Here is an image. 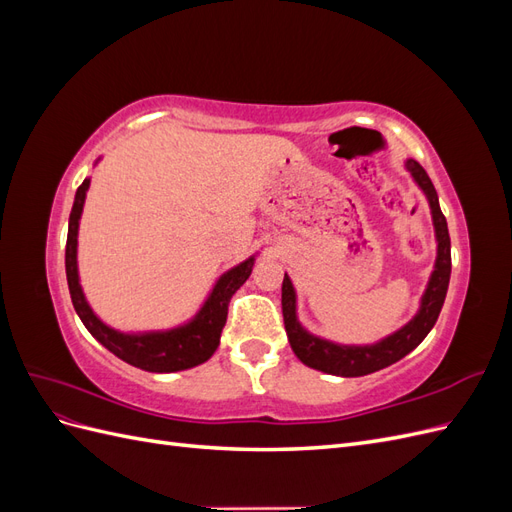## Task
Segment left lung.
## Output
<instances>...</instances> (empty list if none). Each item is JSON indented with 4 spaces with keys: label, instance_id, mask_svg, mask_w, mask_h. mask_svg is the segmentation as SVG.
Segmentation results:
<instances>
[{
    "label": "left lung",
    "instance_id": "1",
    "mask_svg": "<svg viewBox=\"0 0 512 512\" xmlns=\"http://www.w3.org/2000/svg\"><path fill=\"white\" fill-rule=\"evenodd\" d=\"M404 166L427 198L431 209L433 232H436L438 243L436 262H433V271L429 275V282L425 286L421 303H418L416 314L404 324V327L378 339L374 344H337L331 342V339L309 333L299 322L297 290H294V284L286 273L282 282L284 327L292 352L297 354V359L307 367L342 378L374 374V371L389 367L399 359H404L408 352H412L427 337V333L433 329V324H436L440 316L448 282H451V237H448V226L438 203L436 188H433L425 168L410 158L404 162Z\"/></svg>",
    "mask_w": 512,
    "mask_h": 512
}]
</instances>
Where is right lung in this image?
<instances>
[{
	"instance_id": "1",
	"label": "right lung",
	"mask_w": 512,
	"mask_h": 512,
	"mask_svg": "<svg viewBox=\"0 0 512 512\" xmlns=\"http://www.w3.org/2000/svg\"><path fill=\"white\" fill-rule=\"evenodd\" d=\"M102 158L96 160V164ZM94 164V166H96ZM91 177H85L81 188L76 190L74 205L68 222V243H66V277L72 305L79 314L85 329L94 335L98 342L121 361H126L138 369L153 371V374H170V371H183L209 361L213 352L220 346L222 329L228 316V303L252 275L256 254L245 258L239 265L224 271L207 299L196 309V314L177 327L156 329V331H119L106 324L94 309H91L79 275V226L85 207Z\"/></svg>"
}]
</instances>
